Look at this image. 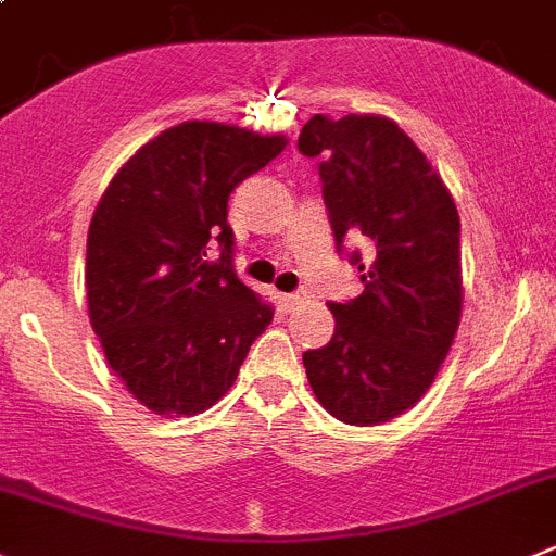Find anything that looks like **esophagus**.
I'll return each mask as SVG.
<instances>
[{
	"instance_id": "1",
	"label": "esophagus",
	"mask_w": 556,
	"mask_h": 556,
	"mask_svg": "<svg viewBox=\"0 0 556 556\" xmlns=\"http://www.w3.org/2000/svg\"><path fill=\"white\" fill-rule=\"evenodd\" d=\"M300 303H303V294H278V305L283 312H294Z\"/></svg>"
}]
</instances>
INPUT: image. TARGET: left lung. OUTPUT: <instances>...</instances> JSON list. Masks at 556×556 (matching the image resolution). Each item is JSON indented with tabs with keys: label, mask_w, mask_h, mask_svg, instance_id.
Segmentation results:
<instances>
[{
	"label": "left lung",
	"mask_w": 556,
	"mask_h": 556,
	"mask_svg": "<svg viewBox=\"0 0 556 556\" xmlns=\"http://www.w3.org/2000/svg\"><path fill=\"white\" fill-rule=\"evenodd\" d=\"M319 156L336 244L353 253L364 292L328 303L333 339L303 353L319 405L344 425L371 427L405 414L435 380L463 312L460 217L427 156L383 115H314L298 140Z\"/></svg>",
	"instance_id": "8db88e82"
}]
</instances>
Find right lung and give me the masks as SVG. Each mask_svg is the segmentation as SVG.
<instances>
[{
	"mask_svg": "<svg viewBox=\"0 0 556 556\" xmlns=\"http://www.w3.org/2000/svg\"><path fill=\"white\" fill-rule=\"evenodd\" d=\"M283 149V135L185 121L137 149L96 206L90 325L110 369L154 414L215 405L273 323V305L233 273L226 217L233 187Z\"/></svg>",
	"mask_w": 556,
	"mask_h": 556,
	"instance_id": "right-lung-1",
	"label": "right lung"
}]
</instances>
